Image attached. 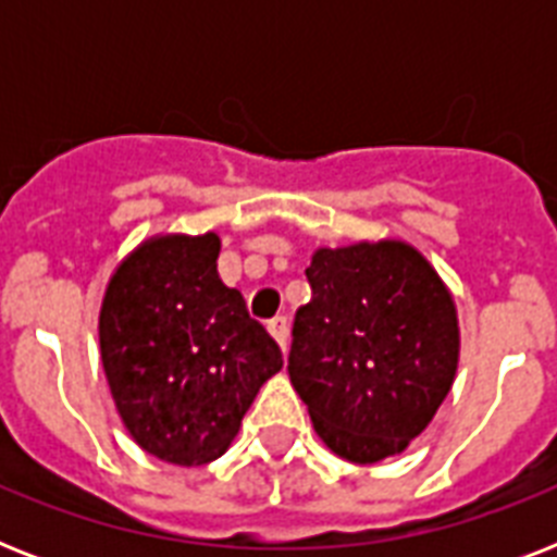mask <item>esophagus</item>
I'll use <instances>...</instances> for the list:
<instances>
[{
	"label": "esophagus",
	"instance_id": "34e87169",
	"mask_svg": "<svg viewBox=\"0 0 557 557\" xmlns=\"http://www.w3.org/2000/svg\"><path fill=\"white\" fill-rule=\"evenodd\" d=\"M269 332H271V338L280 344V349L286 352V349H288V321H286V318H271Z\"/></svg>",
	"mask_w": 557,
	"mask_h": 557
}]
</instances>
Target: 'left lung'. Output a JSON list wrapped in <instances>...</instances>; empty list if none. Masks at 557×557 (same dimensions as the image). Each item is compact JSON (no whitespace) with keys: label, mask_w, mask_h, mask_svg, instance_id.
I'll return each instance as SVG.
<instances>
[{"label":"left lung","mask_w":557,"mask_h":557,"mask_svg":"<svg viewBox=\"0 0 557 557\" xmlns=\"http://www.w3.org/2000/svg\"><path fill=\"white\" fill-rule=\"evenodd\" d=\"M295 314L288 379L347 462L396 457L431 424L459 364L457 304L401 239L318 248Z\"/></svg>","instance_id":"obj_1"}]
</instances>
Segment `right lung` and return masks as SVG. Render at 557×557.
<instances>
[{
    "mask_svg": "<svg viewBox=\"0 0 557 557\" xmlns=\"http://www.w3.org/2000/svg\"><path fill=\"white\" fill-rule=\"evenodd\" d=\"M219 236L159 234L117 262L98 318L121 422L147 454L196 468L231 448L283 356L219 280Z\"/></svg>",
    "mask_w": 557,
    "mask_h": 557,
    "instance_id": "1",
    "label": "right lung"
}]
</instances>
